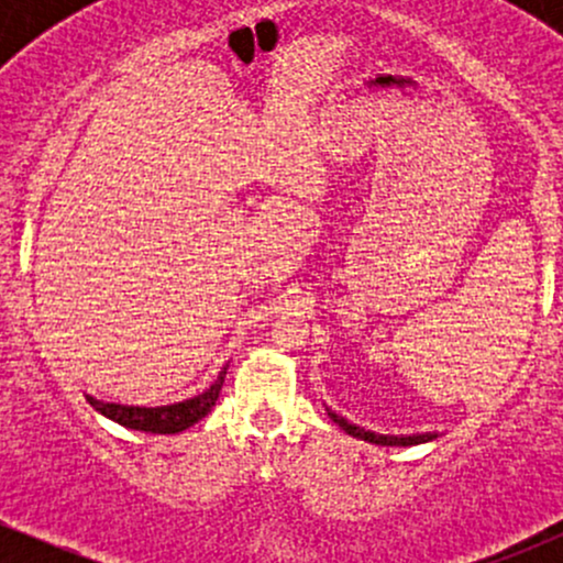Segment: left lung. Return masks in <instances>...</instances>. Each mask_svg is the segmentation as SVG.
I'll use <instances>...</instances> for the list:
<instances>
[{"mask_svg": "<svg viewBox=\"0 0 563 563\" xmlns=\"http://www.w3.org/2000/svg\"><path fill=\"white\" fill-rule=\"evenodd\" d=\"M328 416H331L333 423H339L341 429L346 431L349 437H357V439H365V442L371 444H384V448H410V444H423V442H431L437 434H412V437H386V434H376V431H365L360 429V426L344 421L341 416H335L333 410H328Z\"/></svg>", "mask_w": 563, "mask_h": 563, "instance_id": "left-lung-1", "label": "left lung"}]
</instances>
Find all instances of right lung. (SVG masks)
Returning a JSON list of instances; mask_svg holds the SVG:
<instances>
[{"label": "right lung", "instance_id": "right-lung-1", "mask_svg": "<svg viewBox=\"0 0 563 563\" xmlns=\"http://www.w3.org/2000/svg\"><path fill=\"white\" fill-rule=\"evenodd\" d=\"M224 376H228V365L219 371L214 384L206 391L196 394V397L183 399V402L164 405V407H134V405H115V402H100V399L87 397V402L95 407L97 412H102L111 421L126 426L134 431H147V434H179V431L190 429L192 423H198L200 418H206L211 412V407L217 405L219 391H222Z\"/></svg>", "mask_w": 563, "mask_h": 563}]
</instances>
